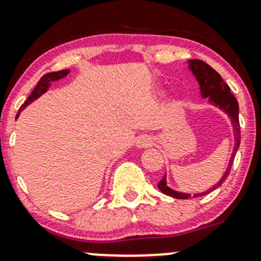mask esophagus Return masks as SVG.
I'll return each mask as SVG.
<instances>
[{
  "label": "esophagus",
  "instance_id": "34e87169",
  "mask_svg": "<svg viewBox=\"0 0 261 261\" xmlns=\"http://www.w3.org/2000/svg\"><path fill=\"white\" fill-rule=\"evenodd\" d=\"M139 146H143V147H147L151 145V140H150L149 138H141L140 140H139Z\"/></svg>",
  "mask_w": 261,
  "mask_h": 261
}]
</instances>
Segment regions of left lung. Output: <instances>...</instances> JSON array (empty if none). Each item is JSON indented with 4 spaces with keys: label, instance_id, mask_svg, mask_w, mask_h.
Here are the masks:
<instances>
[{
    "label": "left lung",
    "instance_id": "1",
    "mask_svg": "<svg viewBox=\"0 0 261 261\" xmlns=\"http://www.w3.org/2000/svg\"><path fill=\"white\" fill-rule=\"evenodd\" d=\"M189 69L192 70V73L194 74L196 80L198 81L199 87H201V93L203 98L208 97L210 102L216 106L220 107L221 110L226 112L231 118V122H232L233 128H235V147H233V152L231 155L230 163H228V167L226 173L223 174V177L221 178V180L217 184L212 187L208 191L203 192V193H197L193 194V197H201L206 196V194L211 193L212 191H215L216 188H218L220 186H222V183L227 179L228 174H230L231 167H232L233 159H235L236 151H238L239 146H240V140H241V133H240V122H239V103L238 99L233 97V94L231 93L230 87L223 82L221 75L213 69L212 67H210L207 63L202 62L199 59H192L189 60ZM158 188L163 192L164 194L170 197H174L178 199H187L191 198L192 194L188 193H180V192H175L173 189H170L167 186V179L165 177L158 183Z\"/></svg>",
    "mask_w": 261,
    "mask_h": 261
}]
</instances>
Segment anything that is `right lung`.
<instances>
[{
  "mask_svg": "<svg viewBox=\"0 0 261 261\" xmlns=\"http://www.w3.org/2000/svg\"><path fill=\"white\" fill-rule=\"evenodd\" d=\"M68 73H69V69H64V70H59V72L46 73L45 75H43V77L40 78V81H39V83L36 84L35 88H34V91L31 92V94H30V96H29V98L25 101V103H23L22 106L20 107L18 112L22 111V110L25 109V107L28 106V105H30L31 102L35 101L36 98H39V97H40L43 93H45L46 89L49 88V86H50V83H51V82L58 81V80H62V78L65 77V75H67ZM18 115H20V114H17L16 117H18Z\"/></svg>",
  "mask_w": 261,
  "mask_h": 261,
  "instance_id": "add662e5",
  "label": "right lung"
}]
</instances>
